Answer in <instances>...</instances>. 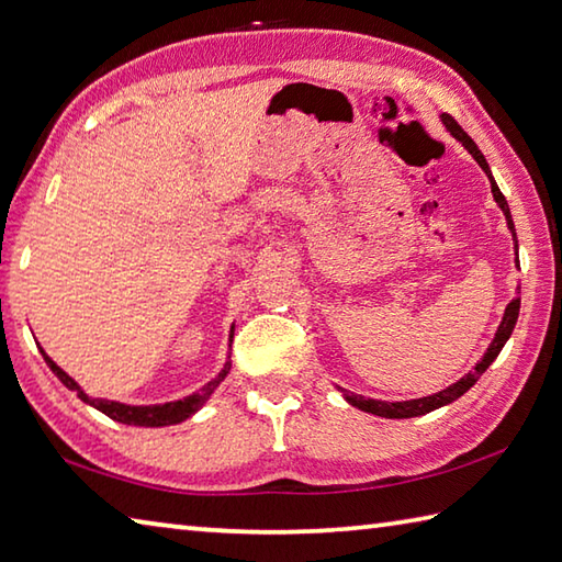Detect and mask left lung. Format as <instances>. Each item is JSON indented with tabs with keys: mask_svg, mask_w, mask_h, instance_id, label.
<instances>
[{
	"mask_svg": "<svg viewBox=\"0 0 562 562\" xmlns=\"http://www.w3.org/2000/svg\"><path fill=\"white\" fill-rule=\"evenodd\" d=\"M442 124L448 126V130H450V134L454 136V139L462 142L464 149H468V151L474 156V161H477V164L482 166V171H484L486 176H490V183H492V193H494L496 205H499V207L504 210V215H506V225H509V229L514 232V220H512V213H509V203H506V198L502 195L499 186L494 183L492 171H490V164H486V158H484V156H482V151L477 149V144H474V142L470 139L468 132H464L462 126H460L458 122H454L450 114H442ZM514 239H516V232H514ZM518 308H521V295H516V299H514L509 305H506L504 321H502V325H499V330H496V337L492 340L490 349H486V352H484L482 362H480L477 367H474L470 374H464L460 381H454L452 386L442 389L440 394L423 396V398H413V401H396V404H386V401L364 398V396L349 394V391H345V389H342L345 398H347L349 404H352V406L362 408V411H367V413H374V416H381V418H413V416H423V413L436 411V408L446 406V404H452V401H454V398H460V396L464 394V391H470V386L477 384V379L486 372V367H490V364L494 362V359L499 357L502 347L506 345V340H509L512 333H514V325H516V317H518Z\"/></svg>",
	"mask_w": 562,
	"mask_h": 562,
	"instance_id": "1",
	"label": "left lung"
}]
</instances>
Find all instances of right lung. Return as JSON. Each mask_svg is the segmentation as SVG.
I'll list each match as a JSON object with an SVG mask.
<instances>
[{
	"instance_id": "right-lung-1",
	"label": "right lung",
	"mask_w": 562,
	"mask_h": 562,
	"mask_svg": "<svg viewBox=\"0 0 562 562\" xmlns=\"http://www.w3.org/2000/svg\"><path fill=\"white\" fill-rule=\"evenodd\" d=\"M41 355H44L46 364L50 367V372L56 374L63 384H66L68 389H72L78 394L80 401H85V404L94 406L98 411H102L104 416H110L112 420H120V423H126V426H146V428H158V426H173V423H181L186 418L193 416V413L205 404V401L210 398V394L217 389V384L222 379L227 376L229 372V362L225 364V369L210 381V384H205L203 389L198 391V394L188 396L183 401H171V404H161V406H126V404H120V401H108V398H90L85 391L72 381L63 369L53 362V359L41 349Z\"/></svg>"
}]
</instances>
